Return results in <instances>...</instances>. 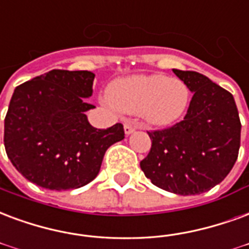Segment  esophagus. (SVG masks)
<instances>
[{
  "mask_svg": "<svg viewBox=\"0 0 249 249\" xmlns=\"http://www.w3.org/2000/svg\"><path fill=\"white\" fill-rule=\"evenodd\" d=\"M140 126L139 124H136V123H133V121H126L124 124V132L126 136H129V134H132L136 129H139Z\"/></svg>",
  "mask_w": 249,
  "mask_h": 249,
  "instance_id": "esophagus-1",
  "label": "esophagus"
}]
</instances>
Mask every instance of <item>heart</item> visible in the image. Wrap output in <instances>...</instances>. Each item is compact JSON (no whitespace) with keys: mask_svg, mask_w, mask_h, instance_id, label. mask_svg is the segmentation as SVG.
Listing matches in <instances>:
<instances>
[{"mask_svg":"<svg viewBox=\"0 0 249 249\" xmlns=\"http://www.w3.org/2000/svg\"><path fill=\"white\" fill-rule=\"evenodd\" d=\"M186 83L166 75H133L116 79L106 99L116 109L142 117L148 124L167 126L183 116L190 103Z\"/></svg>","mask_w":249,"mask_h":249,"instance_id":"obj_1","label":"heart"}]
</instances>
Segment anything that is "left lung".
Wrapping results in <instances>:
<instances>
[{
  "label": "left lung",
  "instance_id": "8db88e82",
  "mask_svg": "<svg viewBox=\"0 0 249 249\" xmlns=\"http://www.w3.org/2000/svg\"><path fill=\"white\" fill-rule=\"evenodd\" d=\"M193 92L187 113L171 128L148 132L152 148L140 162L153 185L178 195L202 194L235 165L242 124L233 96L195 71L173 70Z\"/></svg>",
  "mask_w": 249,
  "mask_h": 249
}]
</instances>
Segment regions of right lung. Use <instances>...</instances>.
Instances as JSON below:
<instances>
[{
  "label": "right lung",
  "instance_id": "right-lung-1",
  "mask_svg": "<svg viewBox=\"0 0 249 249\" xmlns=\"http://www.w3.org/2000/svg\"><path fill=\"white\" fill-rule=\"evenodd\" d=\"M93 79L91 71L53 70L14 89L3 142L26 179L49 190L79 189L96 178L107 149L124 139L121 124L96 129L88 123Z\"/></svg>",
  "mask_w": 249,
  "mask_h": 249
}]
</instances>
